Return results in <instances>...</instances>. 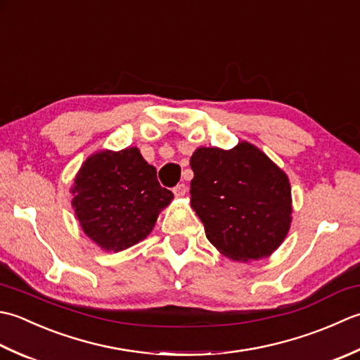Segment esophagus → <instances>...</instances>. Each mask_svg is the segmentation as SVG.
Here are the masks:
<instances>
[{"mask_svg":"<svg viewBox=\"0 0 360 360\" xmlns=\"http://www.w3.org/2000/svg\"><path fill=\"white\" fill-rule=\"evenodd\" d=\"M172 191H174V194L177 195V197H183V195L188 193V188L185 186V183H180V185L175 186Z\"/></svg>","mask_w":360,"mask_h":360,"instance_id":"obj_1","label":"esophagus"}]
</instances>
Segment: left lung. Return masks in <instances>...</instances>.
<instances>
[{
    "label": "left lung",
    "instance_id": "1",
    "mask_svg": "<svg viewBox=\"0 0 360 360\" xmlns=\"http://www.w3.org/2000/svg\"><path fill=\"white\" fill-rule=\"evenodd\" d=\"M191 207L208 240L233 261L267 258L288 236L292 197L288 175L256 146L199 148L191 157Z\"/></svg>",
    "mask_w": 360,
    "mask_h": 360
}]
</instances>
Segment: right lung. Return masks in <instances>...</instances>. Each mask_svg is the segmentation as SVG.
<instances>
[{
  "label": "right lung",
  "mask_w": 360,
  "mask_h": 360,
  "mask_svg": "<svg viewBox=\"0 0 360 360\" xmlns=\"http://www.w3.org/2000/svg\"><path fill=\"white\" fill-rule=\"evenodd\" d=\"M84 233L105 252H121L149 236L174 199L139 149L99 150L88 157L71 188Z\"/></svg>",
  "instance_id": "add662e5"
}]
</instances>
